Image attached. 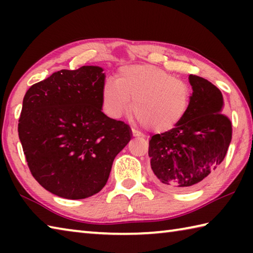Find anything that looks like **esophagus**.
Here are the masks:
<instances>
[{
  "label": "esophagus",
  "mask_w": 253,
  "mask_h": 253,
  "mask_svg": "<svg viewBox=\"0 0 253 253\" xmlns=\"http://www.w3.org/2000/svg\"><path fill=\"white\" fill-rule=\"evenodd\" d=\"M132 136L136 137V138H139V137H140V135L138 134V132H137V131L134 130V129H132Z\"/></svg>",
  "instance_id": "obj_1"
}]
</instances>
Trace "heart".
Masks as SVG:
<instances>
[{
    "mask_svg": "<svg viewBox=\"0 0 253 253\" xmlns=\"http://www.w3.org/2000/svg\"><path fill=\"white\" fill-rule=\"evenodd\" d=\"M102 105L111 118L122 117L130 108L144 127L166 132L185 117L191 100L188 84L161 68L149 65L123 67L117 80L102 85Z\"/></svg>",
    "mask_w": 253,
    "mask_h": 253,
    "instance_id": "1",
    "label": "heart"
}]
</instances>
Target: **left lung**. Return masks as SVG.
<instances>
[{"mask_svg": "<svg viewBox=\"0 0 253 253\" xmlns=\"http://www.w3.org/2000/svg\"><path fill=\"white\" fill-rule=\"evenodd\" d=\"M190 106L172 130L149 140L153 178L170 191L190 192L204 185L219 168L232 138V126L222 113L220 89L207 79L190 75Z\"/></svg>", "mask_w": 253, "mask_h": 253, "instance_id": "8db88e82", "label": "left lung"}]
</instances>
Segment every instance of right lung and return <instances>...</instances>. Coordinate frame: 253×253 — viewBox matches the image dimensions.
Segmentation results:
<instances>
[{"label": "right lung", "mask_w": 253, "mask_h": 253, "mask_svg": "<svg viewBox=\"0 0 253 253\" xmlns=\"http://www.w3.org/2000/svg\"><path fill=\"white\" fill-rule=\"evenodd\" d=\"M105 79L98 66L60 70L23 98L18 130L29 169L60 198L81 200L101 191L131 138L129 126L102 113Z\"/></svg>", "instance_id": "right-lung-1"}]
</instances>
